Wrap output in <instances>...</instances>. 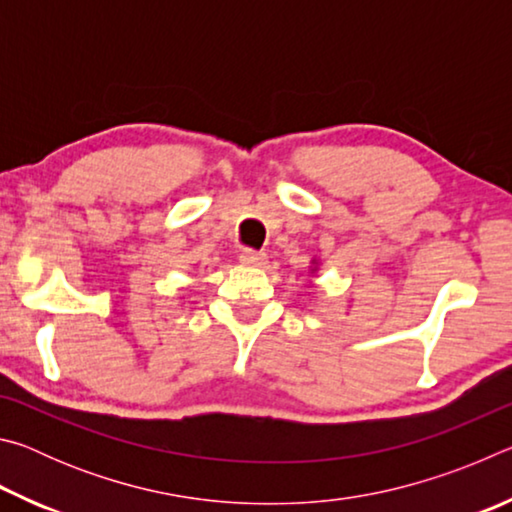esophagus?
<instances>
[{
	"label": "esophagus",
	"mask_w": 512,
	"mask_h": 512,
	"mask_svg": "<svg viewBox=\"0 0 512 512\" xmlns=\"http://www.w3.org/2000/svg\"><path fill=\"white\" fill-rule=\"evenodd\" d=\"M239 259L248 266H264L266 264V253H257V250H241Z\"/></svg>",
	"instance_id": "obj_1"
}]
</instances>
